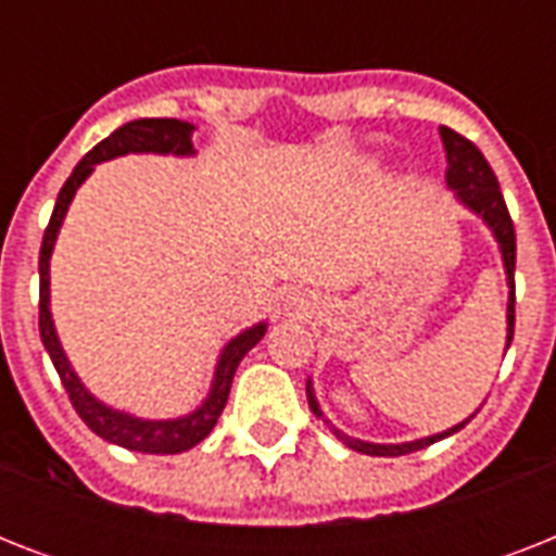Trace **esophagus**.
<instances>
[{"mask_svg": "<svg viewBox=\"0 0 556 556\" xmlns=\"http://www.w3.org/2000/svg\"><path fill=\"white\" fill-rule=\"evenodd\" d=\"M314 300L308 294H303V291H294V294L286 296V303H282V312L288 314V317H308V314H314Z\"/></svg>", "mask_w": 556, "mask_h": 556, "instance_id": "1", "label": "esophagus"}]
</instances>
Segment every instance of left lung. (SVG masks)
I'll use <instances>...</instances> for the list:
<instances>
[{
    "instance_id": "obj_1",
    "label": "left lung",
    "mask_w": 556,
    "mask_h": 556,
    "mask_svg": "<svg viewBox=\"0 0 556 556\" xmlns=\"http://www.w3.org/2000/svg\"><path fill=\"white\" fill-rule=\"evenodd\" d=\"M441 143H444V152H447V190L456 192V201L465 210H470L476 218H482L484 227L491 230V236L500 244L502 268H505V282H508V308H505V320H508V334H505V352H508L510 340H514V268H517V236H514V222L508 216V207H505V199L500 192V181L493 176L491 164L484 161V155L476 150V143H470L467 138H462L458 132L441 126ZM305 397H308V406L312 413L320 418L326 427H329L334 435H338L349 450H357V453H366V456H406V453H415V450H424L435 444V441L447 439L453 432H458L470 418H465L456 427H450L444 432H435V435H424V439L413 441H397V444H378V441H364L349 435V432L338 430L334 424L326 418V413L320 409V401L314 395L312 378L305 380Z\"/></svg>"
}]
</instances>
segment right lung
<instances>
[{
    "label": "right lung",
    "instance_id": "1",
    "mask_svg": "<svg viewBox=\"0 0 556 556\" xmlns=\"http://www.w3.org/2000/svg\"><path fill=\"white\" fill-rule=\"evenodd\" d=\"M192 132H195V126L187 124V121H176V117H141V121H129L121 129H115L106 141H100L74 167V173L63 185L60 195H56L54 213H51V222H48L46 236H42V248H39V338H42V346H46L56 375L63 380L65 392L72 397V406L83 421L89 424V430L98 432L100 439L112 441L117 447L135 450V453H152V456H176V453H185V450L195 447L199 441L207 439L227 404L236 366L242 364V357L265 338L268 323H253L244 331H239L236 338L227 340L222 352H218L207 395L195 409L178 415V418H141V415L115 409L106 401H100L98 395H91L89 387L74 371L72 361L65 355L63 343H60V334H56L54 317H51V253H54L56 236H60V227H63L74 195L86 185V178L94 173L98 164L121 159V155L192 159L195 155Z\"/></svg>",
    "mask_w": 556,
    "mask_h": 556
}]
</instances>
